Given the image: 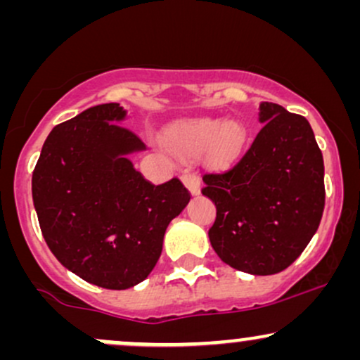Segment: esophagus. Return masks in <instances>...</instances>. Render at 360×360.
Segmentation results:
<instances>
[{"instance_id":"esophagus-1","label":"esophagus","mask_w":360,"mask_h":360,"mask_svg":"<svg viewBox=\"0 0 360 360\" xmlns=\"http://www.w3.org/2000/svg\"><path fill=\"white\" fill-rule=\"evenodd\" d=\"M183 183L186 188L189 189V193L200 194L201 183H200V177H198L196 174H193V172H186V174L183 176Z\"/></svg>"}]
</instances>
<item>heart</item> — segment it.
<instances>
[{"label": "heart", "instance_id": "obj_1", "mask_svg": "<svg viewBox=\"0 0 360 360\" xmlns=\"http://www.w3.org/2000/svg\"><path fill=\"white\" fill-rule=\"evenodd\" d=\"M171 137L181 150L200 152L206 148L214 166H226L240 154L245 143V127L238 120L191 118L171 127Z\"/></svg>", "mask_w": 360, "mask_h": 360}]
</instances>
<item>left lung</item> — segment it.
<instances>
[{"instance_id":"1","label":"left lung","mask_w":360,"mask_h":360,"mask_svg":"<svg viewBox=\"0 0 360 360\" xmlns=\"http://www.w3.org/2000/svg\"><path fill=\"white\" fill-rule=\"evenodd\" d=\"M262 130L235 166L203 176L217 206L208 237L233 269L278 274L307 249L325 206L323 155L308 120L260 103Z\"/></svg>"}]
</instances>
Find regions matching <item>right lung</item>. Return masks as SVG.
<instances>
[{"instance_id": "obj_1", "label": "right lung", "mask_w": 360, "mask_h": 360, "mask_svg": "<svg viewBox=\"0 0 360 360\" xmlns=\"http://www.w3.org/2000/svg\"><path fill=\"white\" fill-rule=\"evenodd\" d=\"M106 103L53 127L34 176L32 196L49 249L86 283L128 289L142 283L162 252L169 223L189 203L179 179L154 186L130 155L146 150Z\"/></svg>"}]
</instances>
